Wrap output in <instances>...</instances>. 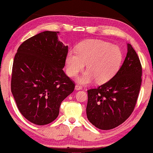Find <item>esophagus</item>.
Wrapping results in <instances>:
<instances>
[{
  "label": "esophagus",
  "instance_id": "34e87169",
  "mask_svg": "<svg viewBox=\"0 0 153 153\" xmlns=\"http://www.w3.org/2000/svg\"><path fill=\"white\" fill-rule=\"evenodd\" d=\"M81 89H82V87L81 85H75V90H81Z\"/></svg>",
  "mask_w": 153,
  "mask_h": 153
}]
</instances>
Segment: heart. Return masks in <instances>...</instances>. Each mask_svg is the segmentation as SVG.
Instances as JSON below:
<instances>
[{"label":"heart","mask_w":153,"mask_h":153,"mask_svg":"<svg viewBox=\"0 0 153 153\" xmlns=\"http://www.w3.org/2000/svg\"><path fill=\"white\" fill-rule=\"evenodd\" d=\"M121 60L122 52L118 46L101 40H87L79 44L77 52H68L67 72L70 76H76L86 63L87 70L77 81L89 84L96 79L97 83H105L114 76Z\"/></svg>","instance_id":"heart-1"}]
</instances>
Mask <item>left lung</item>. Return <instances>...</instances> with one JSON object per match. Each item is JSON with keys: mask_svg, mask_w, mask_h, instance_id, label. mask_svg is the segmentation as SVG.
<instances>
[{"mask_svg": "<svg viewBox=\"0 0 153 153\" xmlns=\"http://www.w3.org/2000/svg\"><path fill=\"white\" fill-rule=\"evenodd\" d=\"M117 74L105 83L88 90L86 114L92 125L110 130L121 125L135 107L141 84L142 68L137 54L130 44Z\"/></svg>", "mask_w": 153, "mask_h": 153, "instance_id": "8db88e82", "label": "left lung"}]
</instances>
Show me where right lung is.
I'll return each mask as SVG.
<instances>
[{"mask_svg": "<svg viewBox=\"0 0 153 153\" xmlns=\"http://www.w3.org/2000/svg\"><path fill=\"white\" fill-rule=\"evenodd\" d=\"M59 32L45 31L24 41L14 56L11 90L23 116L36 125L48 124L75 84L63 72L68 47Z\"/></svg>", "mask_w": 153, "mask_h": 153, "instance_id": "obj_1", "label": "right lung"}]
</instances>
